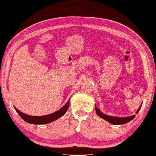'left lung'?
I'll return each mask as SVG.
<instances>
[{
	"instance_id": "8db88e82",
	"label": "left lung",
	"mask_w": 156,
	"mask_h": 156,
	"mask_svg": "<svg viewBox=\"0 0 156 156\" xmlns=\"http://www.w3.org/2000/svg\"><path fill=\"white\" fill-rule=\"evenodd\" d=\"M142 104H141V105L139 107V108L138 109L136 112V114L138 112H139V110H140V108H141V106H142ZM95 107L96 113H97L99 117L104 119L107 121L108 122L112 123V124H113V125H122V124L128 123L136 117V115H132V116H130V117H113V116H110V115H107L106 114H104L103 112H101L100 110H99L97 107H96V106H95Z\"/></svg>"
}]
</instances>
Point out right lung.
<instances>
[{"mask_svg": "<svg viewBox=\"0 0 156 156\" xmlns=\"http://www.w3.org/2000/svg\"><path fill=\"white\" fill-rule=\"evenodd\" d=\"M69 101L70 99L61 109H59L57 111L53 112L52 114L44 116H30L24 114V113L20 111L16 107H14V108H15L16 112L18 113V115L20 116V117L22 119L24 120L27 123H29L30 124H35V125H37V124H46L58 119L61 117L62 116H63L66 114V112H67L69 106Z\"/></svg>", "mask_w": 156, "mask_h": 156, "instance_id": "obj_1", "label": "right lung"}]
</instances>
